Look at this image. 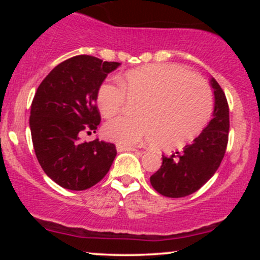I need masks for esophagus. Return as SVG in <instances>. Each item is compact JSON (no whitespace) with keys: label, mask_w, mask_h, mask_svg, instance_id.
I'll return each instance as SVG.
<instances>
[{"label":"esophagus","mask_w":260,"mask_h":260,"mask_svg":"<svg viewBox=\"0 0 260 260\" xmlns=\"http://www.w3.org/2000/svg\"><path fill=\"white\" fill-rule=\"evenodd\" d=\"M116 148H117V151H136L137 148L134 147H128V145H121V144H117L116 145Z\"/></svg>","instance_id":"obj_1"}]
</instances>
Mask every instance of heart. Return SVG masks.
Listing matches in <instances>:
<instances>
[{
	"label": "heart",
	"mask_w": 260,
	"mask_h": 260,
	"mask_svg": "<svg viewBox=\"0 0 260 260\" xmlns=\"http://www.w3.org/2000/svg\"><path fill=\"white\" fill-rule=\"evenodd\" d=\"M118 85L104 83L96 103L101 115L121 113L126 100L136 103L134 118H118L104 128L109 140L133 145L155 140L165 148L180 147L194 139L213 112V95L204 79L178 64H147L127 71Z\"/></svg>",
	"instance_id": "b5f03b06"
}]
</instances>
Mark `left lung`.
Returning <instances> with one entry per match:
<instances>
[{
    "mask_svg": "<svg viewBox=\"0 0 260 260\" xmlns=\"http://www.w3.org/2000/svg\"><path fill=\"white\" fill-rule=\"evenodd\" d=\"M210 84L215 101L211 121L183 150L170 156L162 155V165L150 177L154 189L169 198H182L197 192L213 177L225 155L230 129L229 104L219 83L211 78Z\"/></svg>",
    "mask_w": 260,
    "mask_h": 260,
    "instance_id": "8db88e82",
    "label": "left lung"
}]
</instances>
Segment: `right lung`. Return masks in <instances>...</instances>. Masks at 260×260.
Segmentation results:
<instances>
[{
  "mask_svg": "<svg viewBox=\"0 0 260 260\" xmlns=\"http://www.w3.org/2000/svg\"><path fill=\"white\" fill-rule=\"evenodd\" d=\"M120 64L74 56L56 66L35 92L29 118L35 155L45 174L66 189L92 187L115 160V144L98 138L83 143L80 136L100 124L98 90Z\"/></svg>",
  "mask_w": 260,
  "mask_h": 260,
  "instance_id": "obj_1",
  "label": "right lung"
}]
</instances>
